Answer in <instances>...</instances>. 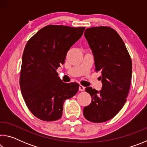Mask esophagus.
Wrapping results in <instances>:
<instances>
[{
  "instance_id": "obj_1",
  "label": "esophagus",
  "mask_w": 147,
  "mask_h": 147,
  "mask_svg": "<svg viewBox=\"0 0 147 147\" xmlns=\"http://www.w3.org/2000/svg\"><path fill=\"white\" fill-rule=\"evenodd\" d=\"M84 90H85V87H84L83 86H82V85H80L79 91H84Z\"/></svg>"
}]
</instances>
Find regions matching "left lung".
<instances>
[{
  "label": "left lung",
  "mask_w": 147,
  "mask_h": 147,
  "mask_svg": "<svg viewBox=\"0 0 147 147\" xmlns=\"http://www.w3.org/2000/svg\"><path fill=\"white\" fill-rule=\"evenodd\" d=\"M84 36L93 54L95 71L101 74L102 87L99 92L86 88L92 100L84 107V115L92 123H103L113 118L126 102L132 63L123 40L111 27L88 28Z\"/></svg>",
  "instance_id": "left-lung-1"
}]
</instances>
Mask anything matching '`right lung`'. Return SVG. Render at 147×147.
<instances>
[{
    "label": "right lung",
    "mask_w": 147,
    "mask_h": 147,
    "mask_svg": "<svg viewBox=\"0 0 147 147\" xmlns=\"http://www.w3.org/2000/svg\"><path fill=\"white\" fill-rule=\"evenodd\" d=\"M85 27L47 25L29 39L24 48L19 84L29 110L45 121L58 120L65 100L78 91L76 82L64 83L56 69L81 38Z\"/></svg>",
    "instance_id": "right-lung-1"
}]
</instances>
